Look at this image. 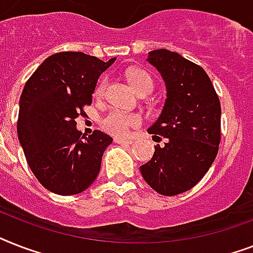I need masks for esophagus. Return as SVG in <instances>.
I'll list each match as a JSON object with an SVG mask.
<instances>
[{
  "mask_svg": "<svg viewBox=\"0 0 253 253\" xmlns=\"http://www.w3.org/2000/svg\"><path fill=\"white\" fill-rule=\"evenodd\" d=\"M114 142L118 143V144H132V140L130 139H123V138H114Z\"/></svg>",
  "mask_w": 253,
  "mask_h": 253,
  "instance_id": "34e87169",
  "label": "esophagus"
}]
</instances>
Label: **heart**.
Segmentation results:
<instances>
[{
	"label": "heart",
	"mask_w": 253,
	"mask_h": 253,
	"mask_svg": "<svg viewBox=\"0 0 253 253\" xmlns=\"http://www.w3.org/2000/svg\"><path fill=\"white\" fill-rule=\"evenodd\" d=\"M128 80H130L132 87L138 91V94L146 89L152 90V87H154V81H152L151 76L142 69L131 71L128 73ZM106 80H102L99 83L97 89H95V95H98V97L103 95L105 89H106ZM139 125H140V118L138 115L128 114V113H125L122 110L109 111L101 119V126H102L103 130L113 135H119V136H125L132 128L138 127Z\"/></svg>",
	"instance_id": "1"
}]
</instances>
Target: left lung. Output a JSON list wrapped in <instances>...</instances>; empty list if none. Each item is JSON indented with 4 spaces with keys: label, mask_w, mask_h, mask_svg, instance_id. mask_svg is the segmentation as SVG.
Masks as SVG:
<instances>
[{
    "label": "left lung",
    "mask_w": 253,
    "mask_h": 253,
    "mask_svg": "<svg viewBox=\"0 0 253 253\" xmlns=\"http://www.w3.org/2000/svg\"><path fill=\"white\" fill-rule=\"evenodd\" d=\"M148 63L166 81L167 99L148 128L164 146H155L143 178L163 196L188 192L206 174L220 143V102L204 68L168 49L148 52ZM154 139V140H155Z\"/></svg>",
    "instance_id": "1"
}]
</instances>
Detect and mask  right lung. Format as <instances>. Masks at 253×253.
<instances>
[{
  "label": "right lung",
  "instance_id": "right-lung-1",
  "mask_svg": "<svg viewBox=\"0 0 253 253\" xmlns=\"http://www.w3.org/2000/svg\"><path fill=\"white\" fill-rule=\"evenodd\" d=\"M84 52L47 57L26 83L17 132L34 176L60 196L86 190L97 178L102 155L113 138L99 130L86 136L76 128L85 115L101 73L113 63Z\"/></svg>",
  "mask_w": 253,
  "mask_h": 253
}]
</instances>
